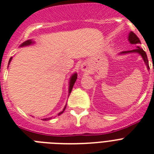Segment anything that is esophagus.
Returning <instances> with one entry per match:
<instances>
[{"mask_svg": "<svg viewBox=\"0 0 154 154\" xmlns=\"http://www.w3.org/2000/svg\"><path fill=\"white\" fill-rule=\"evenodd\" d=\"M81 71L82 72H87L89 71V67H88V65L85 63H83L81 65Z\"/></svg>", "mask_w": 154, "mask_h": 154, "instance_id": "34e87169", "label": "esophagus"}]
</instances>
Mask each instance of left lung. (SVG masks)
<instances>
[{"mask_svg": "<svg viewBox=\"0 0 154 154\" xmlns=\"http://www.w3.org/2000/svg\"><path fill=\"white\" fill-rule=\"evenodd\" d=\"M128 41L130 42V44L132 45H139L141 44L140 41L138 37L133 33V31H130L129 33V35H128ZM129 53H137L139 55H140L141 57L143 59L144 62L146 64V65L147 66V69L149 70V62H148V58L147 56H146V52L143 50V48H141L140 46H137V48L133 50H130V51H122L121 53H119V55H125V54H129Z\"/></svg>", "mask_w": 154, "mask_h": 154, "instance_id": "obj_1", "label": "left lung"}]
</instances>
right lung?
I'll list each match as a JSON object with an SVG mask.
<instances>
[{
    "instance_id": "obj_1",
    "label": "right lung",
    "mask_w": 154,
    "mask_h": 154,
    "mask_svg": "<svg viewBox=\"0 0 154 154\" xmlns=\"http://www.w3.org/2000/svg\"><path fill=\"white\" fill-rule=\"evenodd\" d=\"M34 43H35V42H34V41L31 40V39H30V40H27V41H25V42H23L22 44H21V45H20V47H25V46L31 45L34 44ZM11 60H12V57L10 58V60H9V63H8V65L10 64L11 61ZM76 79H77V73L75 72V73H73V74L72 75H71L70 79H69V95H70L71 92H72V89L73 85H74L75 82V81H76ZM65 108H66V105H65V106L64 107L63 110H62V112H59V113H58V115L59 116V115H61V114H62V113H63V112H64V111H65ZM49 119H51V117H50V118H45V119H43V120H49Z\"/></svg>"
}]
</instances>
